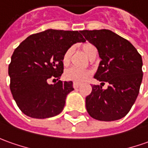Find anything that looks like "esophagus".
Instances as JSON below:
<instances>
[{
    "mask_svg": "<svg viewBox=\"0 0 148 148\" xmlns=\"http://www.w3.org/2000/svg\"><path fill=\"white\" fill-rule=\"evenodd\" d=\"M79 86H80V83H78V82H74V83H73V87H74V88H78Z\"/></svg>",
    "mask_w": 148,
    "mask_h": 148,
    "instance_id": "1",
    "label": "esophagus"
}]
</instances>
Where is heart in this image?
<instances>
[{
	"label": "heart",
	"mask_w": 148,
	"mask_h": 148,
	"mask_svg": "<svg viewBox=\"0 0 148 148\" xmlns=\"http://www.w3.org/2000/svg\"><path fill=\"white\" fill-rule=\"evenodd\" d=\"M83 53L87 55L89 58L92 57L94 55L97 54V49L94 45L90 43L84 44L82 46ZM73 53V47H70L66 49L62 56V63L65 66L70 64V58ZM91 74V71L87 69H79L76 67H71L66 70L65 78L69 81H73L74 82H81L87 78Z\"/></svg>",
	"instance_id": "1"
}]
</instances>
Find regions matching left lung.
Listing matches in <instances>:
<instances>
[{"label":"left lung","instance_id":"left-lung-1","mask_svg":"<svg viewBox=\"0 0 148 148\" xmlns=\"http://www.w3.org/2000/svg\"><path fill=\"white\" fill-rule=\"evenodd\" d=\"M85 39L98 50L101 61L94 78L108 82L107 89L91 85L86 97L89 115L96 120L116 121L130 112L137 99L143 79V61L137 49L112 31H82Z\"/></svg>","mask_w":148,"mask_h":148}]
</instances>
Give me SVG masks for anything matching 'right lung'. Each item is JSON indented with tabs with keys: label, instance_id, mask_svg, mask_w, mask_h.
<instances>
[{
	"label": "right lung",
	"instance_id": "add662e5",
	"mask_svg": "<svg viewBox=\"0 0 148 148\" xmlns=\"http://www.w3.org/2000/svg\"><path fill=\"white\" fill-rule=\"evenodd\" d=\"M85 41L80 32L49 29L28 36L15 49L9 65L10 88L25 115L45 119L61 112L73 82H48L61 78L66 49Z\"/></svg>",
	"mask_w": 148,
	"mask_h": 148
}]
</instances>
